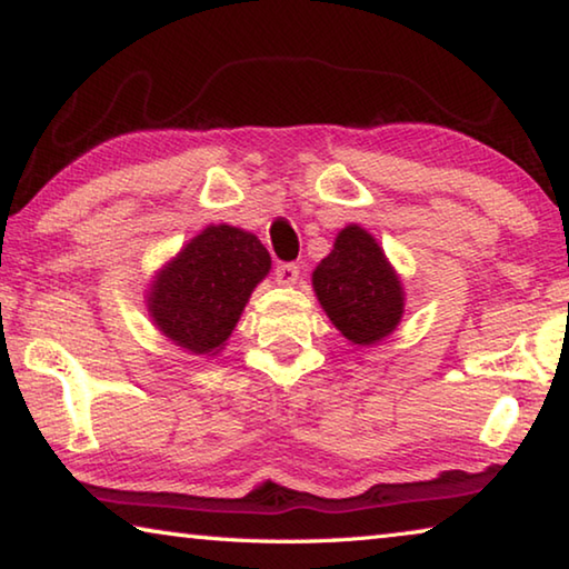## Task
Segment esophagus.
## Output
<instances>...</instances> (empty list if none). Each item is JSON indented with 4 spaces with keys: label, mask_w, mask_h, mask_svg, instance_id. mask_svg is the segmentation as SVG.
<instances>
[{
    "label": "esophagus",
    "mask_w": 569,
    "mask_h": 569,
    "mask_svg": "<svg viewBox=\"0 0 569 569\" xmlns=\"http://www.w3.org/2000/svg\"><path fill=\"white\" fill-rule=\"evenodd\" d=\"M278 286H296L298 281V266L296 263H281L276 268Z\"/></svg>",
    "instance_id": "34e87169"
}]
</instances>
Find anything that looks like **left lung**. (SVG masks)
Masks as SVG:
<instances>
[{
    "mask_svg": "<svg viewBox=\"0 0 569 569\" xmlns=\"http://www.w3.org/2000/svg\"><path fill=\"white\" fill-rule=\"evenodd\" d=\"M313 293L351 346H373L401 323L407 293L399 273L369 230L349 223L313 268Z\"/></svg>",
    "mask_w": 569,
    "mask_h": 569,
    "instance_id": "left-lung-1",
    "label": "left lung"
}]
</instances>
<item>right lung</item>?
Wrapping results in <instances>:
<instances>
[{
	"mask_svg": "<svg viewBox=\"0 0 569 569\" xmlns=\"http://www.w3.org/2000/svg\"><path fill=\"white\" fill-rule=\"evenodd\" d=\"M268 271L271 256L258 236L228 223L208 226L152 276L148 316L182 351L218 356Z\"/></svg>",
	"mask_w": 569,
	"mask_h": 569,
	"instance_id": "right-lung-1",
	"label": "right lung"
}]
</instances>
